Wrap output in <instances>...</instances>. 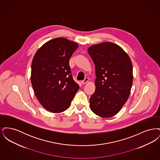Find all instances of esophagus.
<instances>
[{"mask_svg": "<svg viewBox=\"0 0 160 160\" xmlns=\"http://www.w3.org/2000/svg\"><path fill=\"white\" fill-rule=\"evenodd\" d=\"M88 81H89V78H88V77H86V78L84 79L82 81V83L83 84L86 83Z\"/></svg>", "mask_w": 160, "mask_h": 160, "instance_id": "34e87169", "label": "esophagus"}]
</instances>
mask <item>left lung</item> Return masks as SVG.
<instances>
[{"label":"left lung","instance_id":"left-lung-1","mask_svg":"<svg viewBox=\"0 0 160 160\" xmlns=\"http://www.w3.org/2000/svg\"><path fill=\"white\" fill-rule=\"evenodd\" d=\"M88 52L97 77L91 109L101 117H112L129 97L133 80L131 61L121 47L110 42L91 46Z\"/></svg>","mask_w":160,"mask_h":160}]
</instances>
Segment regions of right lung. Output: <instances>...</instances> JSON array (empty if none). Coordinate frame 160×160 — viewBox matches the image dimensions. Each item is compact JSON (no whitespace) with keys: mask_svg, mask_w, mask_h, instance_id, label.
I'll use <instances>...</instances> for the list:
<instances>
[{"mask_svg":"<svg viewBox=\"0 0 160 160\" xmlns=\"http://www.w3.org/2000/svg\"><path fill=\"white\" fill-rule=\"evenodd\" d=\"M78 47L65 38H55L45 43L33 57L32 85L39 102L50 112L61 113L68 109L79 89L69 65Z\"/></svg>","mask_w":160,"mask_h":160,"instance_id":"1","label":"right lung"}]
</instances>
